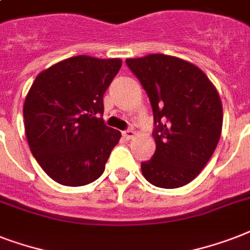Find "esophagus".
<instances>
[{"label": "esophagus", "instance_id": "34e87169", "mask_svg": "<svg viewBox=\"0 0 250 250\" xmlns=\"http://www.w3.org/2000/svg\"><path fill=\"white\" fill-rule=\"evenodd\" d=\"M122 135H123V137H125V140H131V139H133L135 137V131L133 129H125V131H123L122 132Z\"/></svg>", "mask_w": 250, "mask_h": 250}]
</instances>
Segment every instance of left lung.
<instances>
[{"instance_id": "obj_1", "label": "left lung", "mask_w": 250, "mask_h": 250, "mask_svg": "<svg viewBox=\"0 0 250 250\" xmlns=\"http://www.w3.org/2000/svg\"><path fill=\"white\" fill-rule=\"evenodd\" d=\"M153 110L156 152L141 164L160 188L192 182L211 158L221 137L223 110L215 86L194 64L165 54L125 60Z\"/></svg>"}]
</instances>
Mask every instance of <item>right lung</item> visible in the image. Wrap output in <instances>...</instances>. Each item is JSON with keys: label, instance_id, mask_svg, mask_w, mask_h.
I'll use <instances>...</instances> for the list:
<instances>
[{"label": "right lung", "instance_id": "obj_1", "mask_svg": "<svg viewBox=\"0 0 250 250\" xmlns=\"http://www.w3.org/2000/svg\"><path fill=\"white\" fill-rule=\"evenodd\" d=\"M122 61L78 56L39 74L23 106L25 136L41 168L62 186L94 182L121 132L102 119L104 94Z\"/></svg>", "mask_w": 250, "mask_h": 250}]
</instances>
